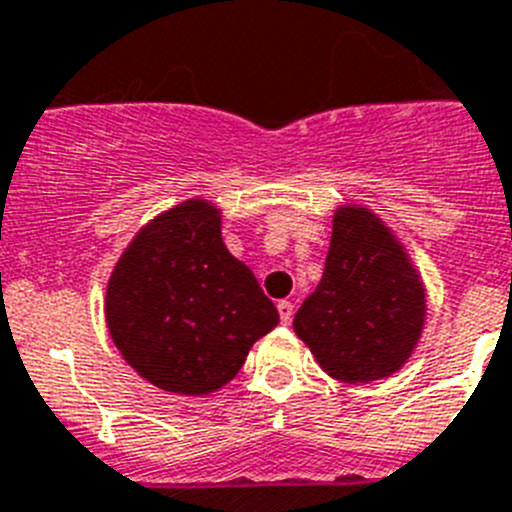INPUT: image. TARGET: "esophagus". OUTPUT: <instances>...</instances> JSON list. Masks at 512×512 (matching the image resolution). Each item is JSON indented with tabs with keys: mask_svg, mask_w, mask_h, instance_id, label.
<instances>
[{
	"mask_svg": "<svg viewBox=\"0 0 512 512\" xmlns=\"http://www.w3.org/2000/svg\"><path fill=\"white\" fill-rule=\"evenodd\" d=\"M278 313H280V321H283V324H290V321H293V303L280 301L278 303Z\"/></svg>",
	"mask_w": 512,
	"mask_h": 512,
	"instance_id": "34e87169",
	"label": "esophagus"
}]
</instances>
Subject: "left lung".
<instances>
[{
    "instance_id": "left-lung-1",
    "label": "left lung",
    "mask_w": 512,
    "mask_h": 512,
    "mask_svg": "<svg viewBox=\"0 0 512 512\" xmlns=\"http://www.w3.org/2000/svg\"><path fill=\"white\" fill-rule=\"evenodd\" d=\"M426 285L403 242L362 204L334 209L319 288L293 329L326 375L349 385L398 372L421 342Z\"/></svg>"
}]
</instances>
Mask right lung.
Listing matches in <instances>:
<instances>
[{"label":"right lung","instance_id":"1","mask_svg":"<svg viewBox=\"0 0 512 512\" xmlns=\"http://www.w3.org/2000/svg\"><path fill=\"white\" fill-rule=\"evenodd\" d=\"M104 316L127 365L178 395L224 388L280 321L250 267L224 245L222 209L201 196L132 237L109 275Z\"/></svg>","mask_w":512,"mask_h":512}]
</instances>
